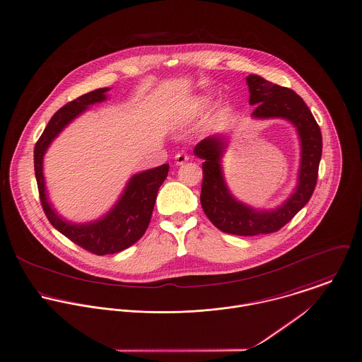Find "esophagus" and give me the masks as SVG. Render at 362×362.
<instances>
[{"label": "esophagus", "instance_id": "34e87169", "mask_svg": "<svg viewBox=\"0 0 362 362\" xmlns=\"http://www.w3.org/2000/svg\"><path fill=\"white\" fill-rule=\"evenodd\" d=\"M174 160H175V165H184V163H187L188 160H189V158L185 155V153H182V152H180V153H177L175 155V158H174Z\"/></svg>", "mask_w": 362, "mask_h": 362}]
</instances>
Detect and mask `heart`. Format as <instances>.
Instances as JSON below:
<instances>
[{"instance_id":"obj_1","label":"heart","mask_w":362,"mask_h":362,"mask_svg":"<svg viewBox=\"0 0 362 362\" xmlns=\"http://www.w3.org/2000/svg\"><path fill=\"white\" fill-rule=\"evenodd\" d=\"M210 105V97L207 95H197L195 98H192V100L189 102L188 105V109L185 112V115L181 117L182 120H187V119H191L194 116L200 115L203 110H206Z\"/></svg>"}]
</instances>
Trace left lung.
Segmentation results:
<instances>
[{"mask_svg": "<svg viewBox=\"0 0 362 362\" xmlns=\"http://www.w3.org/2000/svg\"><path fill=\"white\" fill-rule=\"evenodd\" d=\"M249 103L256 105L253 119H285L296 129L300 139V168L292 195L275 209H255L230 194L224 178L223 158L228 141L226 135L202 139L194 153L203 159L200 203L209 220L223 232L253 236L281 230L305 206L313 195L322 155V135L311 110L295 91L272 84L257 74L246 77Z\"/></svg>", "mask_w": 362, "mask_h": 362, "instance_id": "8db88e82", "label": "left lung"}]
</instances>
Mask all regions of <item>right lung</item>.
Listing matches in <instances>:
<instances>
[{
    "instance_id": "1",
    "label": "right lung",
    "mask_w": 362,
    "mask_h": 362,
    "mask_svg": "<svg viewBox=\"0 0 362 362\" xmlns=\"http://www.w3.org/2000/svg\"><path fill=\"white\" fill-rule=\"evenodd\" d=\"M110 88H98L61 107L49 120L34 146V171L44 213L55 230L83 249L103 256L119 253L134 245L148 228L158 191L168 174V165L134 174L115 206L98 220L71 223L64 218L48 199L42 162L52 141L91 105L107 99Z\"/></svg>"
}]
</instances>
